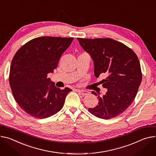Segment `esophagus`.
Returning <instances> with one entry per match:
<instances>
[{
  "mask_svg": "<svg viewBox=\"0 0 156 156\" xmlns=\"http://www.w3.org/2000/svg\"><path fill=\"white\" fill-rule=\"evenodd\" d=\"M77 91H78L80 94H81V95H83V96L87 95V94L89 93L88 91H87L83 90H78Z\"/></svg>",
  "mask_w": 156,
  "mask_h": 156,
  "instance_id": "34e87169",
  "label": "esophagus"
}]
</instances>
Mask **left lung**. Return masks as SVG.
Instances as JSON below:
<instances>
[{
    "instance_id": "obj_1",
    "label": "left lung",
    "mask_w": 156,
    "mask_h": 156,
    "mask_svg": "<svg viewBox=\"0 0 156 156\" xmlns=\"http://www.w3.org/2000/svg\"><path fill=\"white\" fill-rule=\"evenodd\" d=\"M82 48L94 62L96 78L103 75L101 81L107 88L105 95L98 96V105L89 108L94 116L109 119L119 116L133 102L142 81V72L137 56L134 51L114 39L77 38Z\"/></svg>"
}]
</instances>
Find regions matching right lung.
Here are the masks:
<instances>
[{"label":"right lung","mask_w":156,"mask_h":156,"mask_svg":"<svg viewBox=\"0 0 156 156\" xmlns=\"http://www.w3.org/2000/svg\"><path fill=\"white\" fill-rule=\"evenodd\" d=\"M73 40V37L35 38L14 55L9 84L16 101L27 114L44 119L63 108L66 95L72 90L56 88L48 74L57 67L60 56Z\"/></svg>","instance_id":"1"}]
</instances>
